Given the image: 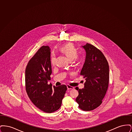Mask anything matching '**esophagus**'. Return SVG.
Returning a JSON list of instances; mask_svg holds the SVG:
<instances>
[{"label": "esophagus", "mask_w": 132, "mask_h": 132, "mask_svg": "<svg viewBox=\"0 0 132 132\" xmlns=\"http://www.w3.org/2000/svg\"><path fill=\"white\" fill-rule=\"evenodd\" d=\"M67 89H73L74 88L73 87L70 86V85H67Z\"/></svg>", "instance_id": "obj_1"}]
</instances>
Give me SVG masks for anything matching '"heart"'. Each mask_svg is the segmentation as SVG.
Here are the masks:
<instances>
[{"label": "heart", "mask_w": 132, "mask_h": 132, "mask_svg": "<svg viewBox=\"0 0 132 132\" xmlns=\"http://www.w3.org/2000/svg\"><path fill=\"white\" fill-rule=\"evenodd\" d=\"M60 50L61 52L64 53L70 60H77L78 59V50L75 46L72 44L68 43L64 44L60 47ZM55 61V54L54 53H52L50 55V62L51 64H54Z\"/></svg>", "instance_id": "obj_1"}]
</instances>
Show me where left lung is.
I'll return each mask as SVG.
<instances>
[{
    "label": "left lung",
    "instance_id": "left-lung-1",
    "mask_svg": "<svg viewBox=\"0 0 132 132\" xmlns=\"http://www.w3.org/2000/svg\"><path fill=\"white\" fill-rule=\"evenodd\" d=\"M86 50L85 62L80 73L86 82L84 88L79 89L76 101L84 111H91L102 102L108 87L109 71L106 59L101 50L92 44L82 46Z\"/></svg>",
    "mask_w": 132,
    "mask_h": 132
}]
</instances>
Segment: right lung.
I'll list each match as a JSON object with an SVG mask.
<instances>
[{
    "instance_id": "right-lung-1",
    "label": "right lung",
    "mask_w": 132,
    "mask_h": 132,
    "mask_svg": "<svg viewBox=\"0 0 132 132\" xmlns=\"http://www.w3.org/2000/svg\"><path fill=\"white\" fill-rule=\"evenodd\" d=\"M51 73L50 48L48 46H43L27 65L25 86L31 102L46 113H52L59 109L67 89L64 85L52 87L48 84Z\"/></svg>"
}]
</instances>
